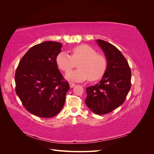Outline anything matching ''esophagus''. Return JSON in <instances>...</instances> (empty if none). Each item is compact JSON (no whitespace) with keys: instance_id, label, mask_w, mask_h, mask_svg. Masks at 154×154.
Segmentation results:
<instances>
[{"instance_id":"obj_1","label":"esophagus","mask_w":154,"mask_h":154,"mask_svg":"<svg viewBox=\"0 0 154 154\" xmlns=\"http://www.w3.org/2000/svg\"><path fill=\"white\" fill-rule=\"evenodd\" d=\"M69 86H70V87H71V88H72V87H74V86H75V83H72V82H69Z\"/></svg>"}]
</instances>
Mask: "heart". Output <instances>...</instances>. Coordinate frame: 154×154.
Masks as SVG:
<instances>
[{
	"mask_svg": "<svg viewBox=\"0 0 154 154\" xmlns=\"http://www.w3.org/2000/svg\"><path fill=\"white\" fill-rule=\"evenodd\" d=\"M71 56L61 51L56 58V63L60 69L68 72L79 62V69L67 72L66 78L74 82H91L100 79L104 74L107 66L106 58L103 55L96 53L90 45L82 44L71 49Z\"/></svg>",
	"mask_w": 154,
	"mask_h": 154,
	"instance_id": "1",
	"label": "heart"
}]
</instances>
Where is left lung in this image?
<instances>
[{
    "label": "left lung",
    "mask_w": 154,
    "mask_h": 154,
    "mask_svg": "<svg viewBox=\"0 0 154 154\" xmlns=\"http://www.w3.org/2000/svg\"><path fill=\"white\" fill-rule=\"evenodd\" d=\"M106 59V71L99 83L86 88L85 104L96 114L103 115L122 105L131 87V71L124 56L114 45L96 40Z\"/></svg>",
    "instance_id": "left-lung-1"
}]
</instances>
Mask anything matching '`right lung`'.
<instances>
[{
    "mask_svg": "<svg viewBox=\"0 0 154 154\" xmlns=\"http://www.w3.org/2000/svg\"><path fill=\"white\" fill-rule=\"evenodd\" d=\"M62 47L52 41L34 45L22 58L15 72L17 96L27 111L40 118L58 114L70 88L56 63Z\"/></svg>",
    "mask_w": 154,
    "mask_h": 154,
    "instance_id": "right-lung-1",
    "label": "right lung"
}]
</instances>
